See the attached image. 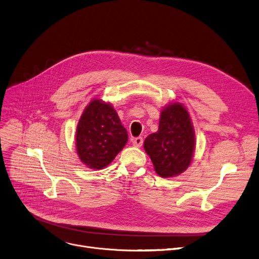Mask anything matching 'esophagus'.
<instances>
[{
    "mask_svg": "<svg viewBox=\"0 0 259 259\" xmlns=\"http://www.w3.org/2000/svg\"><path fill=\"white\" fill-rule=\"evenodd\" d=\"M133 144H134V146H136V147L142 146V144H143L142 137H137V138L133 139Z\"/></svg>",
    "mask_w": 259,
    "mask_h": 259,
    "instance_id": "esophagus-1",
    "label": "esophagus"
}]
</instances>
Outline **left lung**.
Instances as JSON below:
<instances>
[{
	"label": "left lung",
	"instance_id": "8db88e82",
	"mask_svg": "<svg viewBox=\"0 0 259 259\" xmlns=\"http://www.w3.org/2000/svg\"><path fill=\"white\" fill-rule=\"evenodd\" d=\"M195 147L194 130L187 110L170 103L161 112L159 130L144 141V149L162 178L184 172L191 163Z\"/></svg>",
	"mask_w": 259,
	"mask_h": 259
}]
</instances>
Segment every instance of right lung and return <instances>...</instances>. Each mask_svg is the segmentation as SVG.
<instances>
[{
    "instance_id": "right-lung-1",
    "label": "right lung",
    "mask_w": 259,
    "mask_h": 259,
    "mask_svg": "<svg viewBox=\"0 0 259 259\" xmlns=\"http://www.w3.org/2000/svg\"><path fill=\"white\" fill-rule=\"evenodd\" d=\"M127 142V132L110 103L94 99L84 109L76 130V150L89 168L102 169Z\"/></svg>"
}]
</instances>
